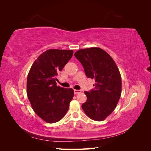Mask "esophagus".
<instances>
[{"label":"esophagus","instance_id":"1","mask_svg":"<svg viewBox=\"0 0 151 151\" xmlns=\"http://www.w3.org/2000/svg\"><path fill=\"white\" fill-rule=\"evenodd\" d=\"M81 93V91L80 90H77V89H74V94H79Z\"/></svg>","mask_w":151,"mask_h":151}]
</instances>
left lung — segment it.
Here are the masks:
<instances>
[{
	"label": "left lung",
	"mask_w": 151,
	"mask_h": 151,
	"mask_svg": "<svg viewBox=\"0 0 151 151\" xmlns=\"http://www.w3.org/2000/svg\"><path fill=\"white\" fill-rule=\"evenodd\" d=\"M74 55L88 78L94 79V88L84 91L86 101L82 108L91 119L103 121L115 109L122 93V78L118 68L109 55L101 48L81 49Z\"/></svg>",
	"instance_id": "left-lung-1"
}]
</instances>
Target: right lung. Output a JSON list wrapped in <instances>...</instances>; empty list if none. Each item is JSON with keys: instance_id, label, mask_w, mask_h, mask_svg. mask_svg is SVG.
<instances>
[{"instance_id": "add662e5", "label": "right lung", "mask_w": 151, "mask_h": 151, "mask_svg": "<svg viewBox=\"0 0 151 151\" xmlns=\"http://www.w3.org/2000/svg\"><path fill=\"white\" fill-rule=\"evenodd\" d=\"M72 50L50 49L32 65L27 78V94L32 108L45 122L53 123L65 115L74 97L72 88L57 86L58 72L70 60Z\"/></svg>"}]
</instances>
